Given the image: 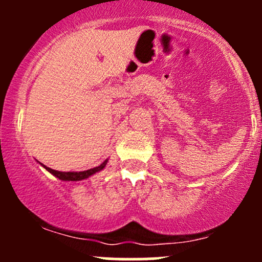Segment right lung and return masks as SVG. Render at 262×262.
<instances>
[{"label":"right lung","mask_w":262,"mask_h":262,"mask_svg":"<svg viewBox=\"0 0 262 262\" xmlns=\"http://www.w3.org/2000/svg\"><path fill=\"white\" fill-rule=\"evenodd\" d=\"M106 164H107V160L104 162H102L100 166L93 167V169H90V170H86V171H81V172H61V171H56V170L50 169V167L44 166L43 164H41V165H43L45 169L49 171L50 173H53L54 176H56L60 180H64V181H80V180H85L89 176L93 175V173L101 171L104 166H106Z\"/></svg>","instance_id":"right-lung-1"}]
</instances>
